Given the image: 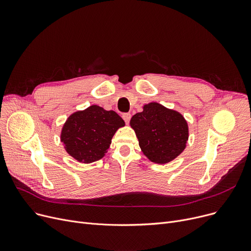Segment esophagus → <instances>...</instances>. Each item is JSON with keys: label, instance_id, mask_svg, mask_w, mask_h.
<instances>
[{"label": "esophagus", "instance_id": "obj_1", "mask_svg": "<svg viewBox=\"0 0 251 251\" xmlns=\"http://www.w3.org/2000/svg\"><path fill=\"white\" fill-rule=\"evenodd\" d=\"M123 119H124V121H125L126 124H129L130 119H131V114H124Z\"/></svg>", "mask_w": 251, "mask_h": 251}]
</instances>
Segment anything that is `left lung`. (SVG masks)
Listing matches in <instances>:
<instances>
[{
	"label": "left lung",
	"mask_w": 251,
	"mask_h": 251,
	"mask_svg": "<svg viewBox=\"0 0 251 251\" xmlns=\"http://www.w3.org/2000/svg\"><path fill=\"white\" fill-rule=\"evenodd\" d=\"M130 120L141 151L155 164H168L186 148L189 137L187 121L181 113L159 102H150Z\"/></svg>",
	"instance_id": "1"
}]
</instances>
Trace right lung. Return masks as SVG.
I'll list each match as a JSON object with an SVG mask.
<instances>
[{
  "mask_svg": "<svg viewBox=\"0 0 251 251\" xmlns=\"http://www.w3.org/2000/svg\"><path fill=\"white\" fill-rule=\"evenodd\" d=\"M124 126V120L116 112L92 104L67 118L60 138L66 152L74 160L90 164L102 159L117 130Z\"/></svg>",
  "mask_w": 251,
  "mask_h": 251,
  "instance_id": "add662e5",
  "label": "right lung"
}]
</instances>
